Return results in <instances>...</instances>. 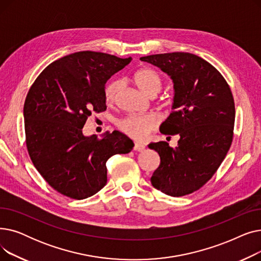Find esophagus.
Here are the masks:
<instances>
[{"label":"esophagus","instance_id":"esophagus-1","mask_svg":"<svg viewBox=\"0 0 261 261\" xmlns=\"http://www.w3.org/2000/svg\"><path fill=\"white\" fill-rule=\"evenodd\" d=\"M135 151H139V152H142V151H144V150L146 149V146L145 145H143V144H141V143H135L134 144V148H133Z\"/></svg>","mask_w":261,"mask_h":261}]
</instances>
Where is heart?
I'll return each instance as SVG.
<instances>
[{
  "mask_svg": "<svg viewBox=\"0 0 261 261\" xmlns=\"http://www.w3.org/2000/svg\"><path fill=\"white\" fill-rule=\"evenodd\" d=\"M134 82L138 88L146 95L152 97L162 89L163 81L160 74L152 68H142L134 75ZM120 90L118 80L111 81L106 87L105 98L107 103L111 105L116 100ZM159 123V117L155 114H131L118 121L119 129L134 140H144L147 135L155 129Z\"/></svg>",
  "mask_w": 261,
  "mask_h": 261,
  "instance_id": "1",
  "label": "heart"
}]
</instances>
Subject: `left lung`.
I'll return each instance as SVG.
<instances>
[{"instance_id":"8db88e82","label":"left lung","mask_w":261,"mask_h":261,"mask_svg":"<svg viewBox=\"0 0 261 261\" xmlns=\"http://www.w3.org/2000/svg\"><path fill=\"white\" fill-rule=\"evenodd\" d=\"M173 82L172 112L160 131L180 136L173 149L166 142L151 143L161 158L151 184L171 197L201 188L223 162L232 141L235 103L223 76L194 54L167 53L142 57Z\"/></svg>"}]
</instances>
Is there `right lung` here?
Here are the masks:
<instances>
[{"label": "right lung", "instance_id": "add662e5", "mask_svg": "<svg viewBox=\"0 0 261 261\" xmlns=\"http://www.w3.org/2000/svg\"><path fill=\"white\" fill-rule=\"evenodd\" d=\"M84 50L51 62L31 87L24 103L26 146L36 169L58 193L82 200L107 183V161L134 147L127 135L85 136L88 117L107 109L106 82L130 63Z\"/></svg>", "mask_w": 261, "mask_h": 261}]
</instances>
